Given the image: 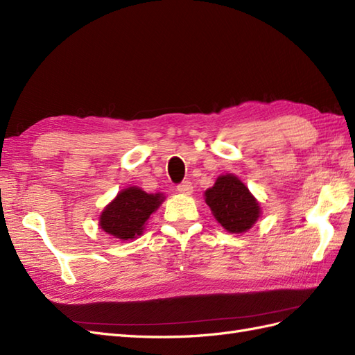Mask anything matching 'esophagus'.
I'll return each mask as SVG.
<instances>
[{"label": "esophagus", "mask_w": 355, "mask_h": 355, "mask_svg": "<svg viewBox=\"0 0 355 355\" xmlns=\"http://www.w3.org/2000/svg\"><path fill=\"white\" fill-rule=\"evenodd\" d=\"M177 190L183 195H192L193 186H192V183H190V181H183V183L177 186Z\"/></svg>", "instance_id": "obj_1"}]
</instances>
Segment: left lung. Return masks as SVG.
Segmentation results:
<instances>
[{
    "mask_svg": "<svg viewBox=\"0 0 355 355\" xmlns=\"http://www.w3.org/2000/svg\"><path fill=\"white\" fill-rule=\"evenodd\" d=\"M214 219L231 234L248 232L261 217V205L249 187L234 174H223L204 192Z\"/></svg>",
    "mask_w": 355,
    "mask_h": 355,
    "instance_id": "8db88e82",
    "label": "left lung"
}]
</instances>
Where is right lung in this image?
<instances>
[{
	"label": "right lung",
	"instance_id": "1",
	"mask_svg": "<svg viewBox=\"0 0 355 355\" xmlns=\"http://www.w3.org/2000/svg\"><path fill=\"white\" fill-rule=\"evenodd\" d=\"M165 201L163 193H147L138 186L118 192L98 217L100 230L121 241L138 239L144 234L150 216Z\"/></svg>",
	"mask_w": 355,
	"mask_h": 355
}]
</instances>
